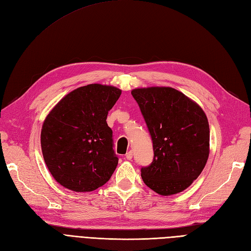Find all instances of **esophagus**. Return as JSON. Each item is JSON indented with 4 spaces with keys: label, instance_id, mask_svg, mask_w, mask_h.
Listing matches in <instances>:
<instances>
[{
    "label": "esophagus",
    "instance_id": "34e87169",
    "mask_svg": "<svg viewBox=\"0 0 251 251\" xmlns=\"http://www.w3.org/2000/svg\"><path fill=\"white\" fill-rule=\"evenodd\" d=\"M126 158L127 159V160H131V159L133 158V151H128L127 153L126 154Z\"/></svg>",
    "mask_w": 251,
    "mask_h": 251
}]
</instances>
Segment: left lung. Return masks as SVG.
Instances as JSON below:
<instances>
[{
	"instance_id": "obj_1",
	"label": "left lung",
	"mask_w": 251,
	"mask_h": 251,
	"mask_svg": "<svg viewBox=\"0 0 251 251\" xmlns=\"http://www.w3.org/2000/svg\"><path fill=\"white\" fill-rule=\"evenodd\" d=\"M153 141L154 158L141 169L159 195L184 191L199 177L209 155V126L198 103L170 87L132 90Z\"/></svg>"
}]
</instances>
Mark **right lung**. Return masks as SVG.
Here are the masks:
<instances>
[{"label":"right lung","instance_id":"1","mask_svg":"<svg viewBox=\"0 0 251 251\" xmlns=\"http://www.w3.org/2000/svg\"><path fill=\"white\" fill-rule=\"evenodd\" d=\"M121 90L91 83L60 100L45 119L41 146L45 163L60 185L92 192L107 183L118 164L109 111Z\"/></svg>","mask_w":251,"mask_h":251}]
</instances>
